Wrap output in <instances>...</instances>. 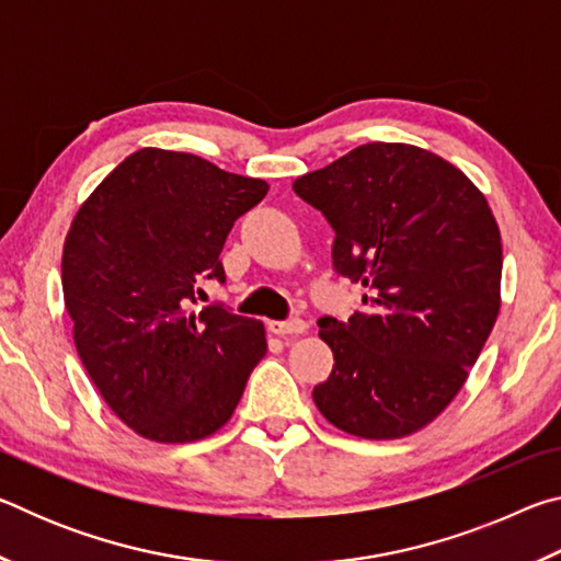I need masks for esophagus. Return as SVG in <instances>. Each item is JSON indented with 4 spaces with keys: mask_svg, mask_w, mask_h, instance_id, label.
<instances>
[{
    "mask_svg": "<svg viewBox=\"0 0 561 561\" xmlns=\"http://www.w3.org/2000/svg\"><path fill=\"white\" fill-rule=\"evenodd\" d=\"M270 331H272V334H277V336L304 334V331H307V324H304V319L291 317V319H284V321H270Z\"/></svg>",
    "mask_w": 561,
    "mask_h": 561,
    "instance_id": "esophagus-1",
    "label": "esophagus"
}]
</instances>
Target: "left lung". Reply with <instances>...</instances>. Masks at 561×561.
<instances>
[{"label":"left lung","instance_id":"8db88e82","mask_svg":"<svg viewBox=\"0 0 561 561\" xmlns=\"http://www.w3.org/2000/svg\"><path fill=\"white\" fill-rule=\"evenodd\" d=\"M291 187L334 230V272L366 287L348 321L319 319L334 368L311 393L317 408L358 438L421 431L458 396L500 311L485 195L448 160L381 140Z\"/></svg>","mask_w":561,"mask_h":561}]
</instances>
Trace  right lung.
<instances>
[{
	"label": "right lung",
	"instance_id": "right-lung-1",
	"mask_svg": "<svg viewBox=\"0 0 561 561\" xmlns=\"http://www.w3.org/2000/svg\"><path fill=\"white\" fill-rule=\"evenodd\" d=\"M267 190L197 156L144 148L73 217L61 287L76 351L111 411L148 440L220 431L267 354L257 319L225 304L193 311L205 279L225 282L234 220Z\"/></svg>",
	"mask_w": 561,
	"mask_h": 561
}]
</instances>
